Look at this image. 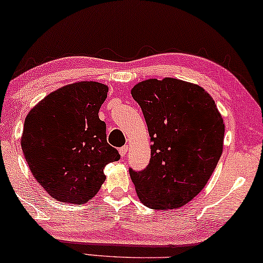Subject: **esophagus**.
<instances>
[{"mask_svg": "<svg viewBox=\"0 0 263 263\" xmlns=\"http://www.w3.org/2000/svg\"><path fill=\"white\" fill-rule=\"evenodd\" d=\"M127 151H128V146H127V145H125V146H123V147H120V148H119V154H120V156H121V157H125V156H126Z\"/></svg>", "mask_w": 263, "mask_h": 263, "instance_id": "obj_1", "label": "esophagus"}]
</instances>
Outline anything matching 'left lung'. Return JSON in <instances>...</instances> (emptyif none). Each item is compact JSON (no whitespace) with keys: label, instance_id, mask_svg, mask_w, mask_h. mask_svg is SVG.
<instances>
[{"label":"left lung","instance_id":"obj_1","mask_svg":"<svg viewBox=\"0 0 263 263\" xmlns=\"http://www.w3.org/2000/svg\"><path fill=\"white\" fill-rule=\"evenodd\" d=\"M131 94L142 108L151 140V158L142 171L130 167L144 205L166 210L196 197L216 167L224 124L202 87L165 78L139 82Z\"/></svg>","mask_w":263,"mask_h":263}]
</instances>
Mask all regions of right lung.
Wrapping results in <instances>:
<instances>
[{"mask_svg":"<svg viewBox=\"0 0 263 263\" xmlns=\"http://www.w3.org/2000/svg\"><path fill=\"white\" fill-rule=\"evenodd\" d=\"M107 86L81 81L48 94L27 115L21 147L35 179L52 197L82 204L99 191L104 169L119 160L99 119Z\"/></svg>","mask_w":263,"mask_h":263,"instance_id":"right-lung-1","label":"right lung"}]
</instances>
